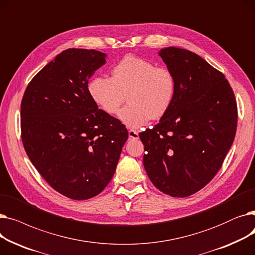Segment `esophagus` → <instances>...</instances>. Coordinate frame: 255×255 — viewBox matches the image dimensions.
<instances>
[{
	"label": "esophagus",
	"mask_w": 255,
	"mask_h": 255,
	"mask_svg": "<svg viewBox=\"0 0 255 255\" xmlns=\"http://www.w3.org/2000/svg\"><path fill=\"white\" fill-rule=\"evenodd\" d=\"M128 135H129V139H137L138 138V132L136 130H129L128 131Z\"/></svg>",
	"instance_id": "1"
}]
</instances>
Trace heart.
<instances>
[{"instance_id": "1", "label": "heart", "mask_w": 255, "mask_h": 255, "mask_svg": "<svg viewBox=\"0 0 255 255\" xmlns=\"http://www.w3.org/2000/svg\"><path fill=\"white\" fill-rule=\"evenodd\" d=\"M178 83L167 67L134 56H126L112 69V78L96 76L90 80L92 100L109 115H116L126 100L119 119L130 128H139L167 114L176 98Z\"/></svg>"}]
</instances>
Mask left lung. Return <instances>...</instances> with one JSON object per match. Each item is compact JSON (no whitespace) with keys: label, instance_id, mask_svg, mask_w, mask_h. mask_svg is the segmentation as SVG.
Here are the masks:
<instances>
[{"label":"left lung","instance_id":"obj_1","mask_svg":"<svg viewBox=\"0 0 255 255\" xmlns=\"http://www.w3.org/2000/svg\"><path fill=\"white\" fill-rule=\"evenodd\" d=\"M159 55L175 73L178 88L167 114L139 133L143 166L160 191L186 197L221 168L236 136L237 101L224 74L196 53L167 47Z\"/></svg>","mask_w":255,"mask_h":255}]
</instances>
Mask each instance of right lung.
I'll return each mask as SVG.
<instances>
[{
	"mask_svg": "<svg viewBox=\"0 0 255 255\" xmlns=\"http://www.w3.org/2000/svg\"><path fill=\"white\" fill-rule=\"evenodd\" d=\"M104 63L103 52L66 49L32 78L20 104L26 155L53 189L75 200L105 188L128 138L89 95V78Z\"/></svg>",
	"mask_w": 255,
	"mask_h": 255,
	"instance_id": "add662e5",
	"label": "right lung"
}]
</instances>
